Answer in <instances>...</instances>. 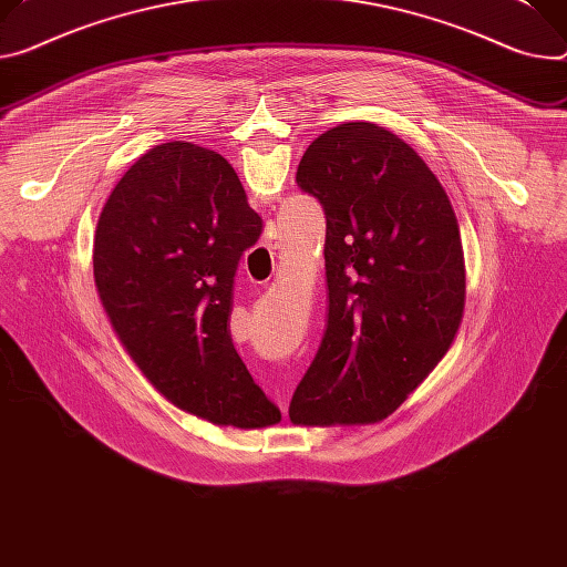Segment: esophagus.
<instances>
[{"label": "esophagus", "instance_id": "1", "mask_svg": "<svg viewBox=\"0 0 567 567\" xmlns=\"http://www.w3.org/2000/svg\"><path fill=\"white\" fill-rule=\"evenodd\" d=\"M265 246H267L269 250H274V248H278V246H280L276 230H271V233H267V235H265ZM280 404H282V402H280Z\"/></svg>", "mask_w": 567, "mask_h": 567}]
</instances>
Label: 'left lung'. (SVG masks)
Here are the masks:
<instances>
[{"instance_id": "left-lung-1", "label": "left lung", "mask_w": 567, "mask_h": 567, "mask_svg": "<svg viewBox=\"0 0 567 567\" xmlns=\"http://www.w3.org/2000/svg\"><path fill=\"white\" fill-rule=\"evenodd\" d=\"M326 213L328 328L289 404L293 425L378 423L441 362L466 305L452 203L419 153L346 122L296 172Z\"/></svg>"}]
</instances>
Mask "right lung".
Masks as SVG:
<instances>
[{
  "instance_id": "right-lung-1",
  "label": "right lung",
  "mask_w": 567,
  "mask_h": 567,
  "mask_svg": "<svg viewBox=\"0 0 567 567\" xmlns=\"http://www.w3.org/2000/svg\"><path fill=\"white\" fill-rule=\"evenodd\" d=\"M260 233L230 163L192 142L148 148L94 230L99 300L135 367L176 406L239 430L280 421L228 330L239 257Z\"/></svg>"
}]
</instances>
